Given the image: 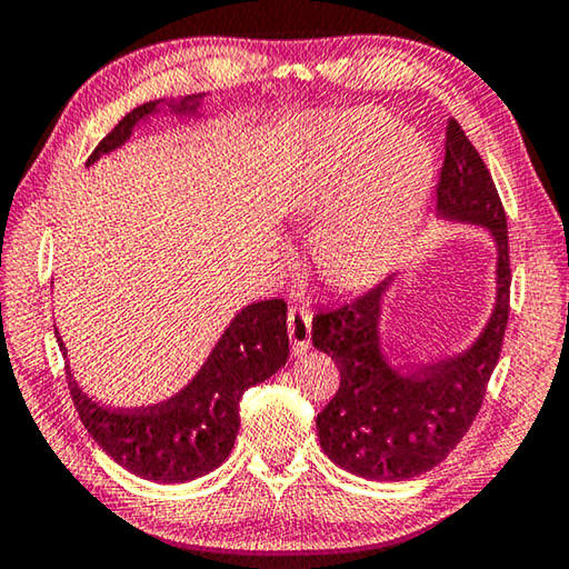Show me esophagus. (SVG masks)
Listing matches in <instances>:
<instances>
[{
    "mask_svg": "<svg viewBox=\"0 0 569 569\" xmlns=\"http://www.w3.org/2000/svg\"><path fill=\"white\" fill-rule=\"evenodd\" d=\"M288 336H291L296 356L308 351V343H311V313L306 308H291L288 311Z\"/></svg>",
    "mask_w": 569,
    "mask_h": 569,
    "instance_id": "1",
    "label": "esophagus"
}]
</instances>
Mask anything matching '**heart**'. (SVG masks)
Returning <instances> with one entry per match:
<instances>
[{
    "mask_svg": "<svg viewBox=\"0 0 569 569\" xmlns=\"http://www.w3.org/2000/svg\"><path fill=\"white\" fill-rule=\"evenodd\" d=\"M435 186V156L413 128L379 108L343 110L293 150L281 203L319 216L313 263L336 288L377 278L419 228Z\"/></svg>",
    "mask_w": 569,
    "mask_h": 569,
    "instance_id": "b5f03b06",
    "label": "heart"
}]
</instances>
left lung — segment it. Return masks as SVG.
Wrapping results in <instances>:
<instances>
[{
  "mask_svg": "<svg viewBox=\"0 0 569 569\" xmlns=\"http://www.w3.org/2000/svg\"><path fill=\"white\" fill-rule=\"evenodd\" d=\"M437 188L441 220L485 228L495 240V306L465 351L403 369L381 343V313L399 273L331 311L313 316V346L339 366L341 387L316 417L321 449L356 477L403 481L445 461L485 399L509 319V240L502 200L459 122H447Z\"/></svg>",
  "mask_w": 569,
  "mask_h": 569,
  "instance_id": "1",
  "label": "left lung"
}]
</instances>
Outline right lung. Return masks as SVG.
I'll return each mask as SVG.
<instances>
[{
  "label": "right lung",
  "instance_id": "right-lung-1",
  "mask_svg": "<svg viewBox=\"0 0 569 569\" xmlns=\"http://www.w3.org/2000/svg\"><path fill=\"white\" fill-rule=\"evenodd\" d=\"M203 100L206 94H188L182 100L140 104L94 148L88 166L120 150L138 124L162 110L176 118H200ZM286 313L288 308L281 298L240 308L196 377L170 399L140 409L102 407L80 389L67 361V383L84 429L104 455L140 479L176 485L208 475L223 465L236 445L238 403L243 391L271 379L288 361ZM54 336L67 359L60 331L54 329Z\"/></svg>",
  "mask_w": 569,
  "mask_h": 569
}]
</instances>
